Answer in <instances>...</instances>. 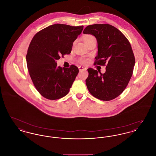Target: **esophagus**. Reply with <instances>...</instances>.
Segmentation results:
<instances>
[{"mask_svg": "<svg viewBox=\"0 0 156 156\" xmlns=\"http://www.w3.org/2000/svg\"><path fill=\"white\" fill-rule=\"evenodd\" d=\"M78 68H79V70L80 71H82V70H85V69H87V68H85V67H82V66H80V67H78Z\"/></svg>", "mask_w": 156, "mask_h": 156, "instance_id": "esophagus-1", "label": "esophagus"}]
</instances>
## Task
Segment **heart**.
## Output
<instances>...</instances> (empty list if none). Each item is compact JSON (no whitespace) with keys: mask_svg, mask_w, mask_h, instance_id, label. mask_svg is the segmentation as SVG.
<instances>
[{"mask_svg":"<svg viewBox=\"0 0 156 156\" xmlns=\"http://www.w3.org/2000/svg\"><path fill=\"white\" fill-rule=\"evenodd\" d=\"M95 38V37H94L93 36H92V35L87 34V35L84 36V37H83V41H84V43H85V42H87V41H89V40L92 39V38ZM88 61H89L88 59H85V58H81V59L80 60V62L81 64H85L88 63Z\"/></svg>","mask_w":156,"mask_h":156,"instance_id":"heart-1","label":"heart"}]
</instances>
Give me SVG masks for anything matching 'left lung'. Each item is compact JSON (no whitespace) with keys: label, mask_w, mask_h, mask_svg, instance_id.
<instances>
[{"label":"left lung","mask_w":156,"mask_h":156,"mask_svg":"<svg viewBox=\"0 0 156 156\" xmlns=\"http://www.w3.org/2000/svg\"><path fill=\"white\" fill-rule=\"evenodd\" d=\"M83 33L97 38L98 51L94 64H106L104 74L88 69L87 88L100 100H112L123 92L132 76L135 58L131 45L120 30L108 24L89 25Z\"/></svg>","instance_id":"8db88e82"}]
</instances>
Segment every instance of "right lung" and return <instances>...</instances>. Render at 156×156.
<instances>
[{"label":"right lung","instance_id":"right-lung-1","mask_svg":"<svg viewBox=\"0 0 156 156\" xmlns=\"http://www.w3.org/2000/svg\"><path fill=\"white\" fill-rule=\"evenodd\" d=\"M83 29V26L55 24L33 38L26 55L27 66L34 85L43 97L55 100L69 92L79 69L74 65L57 67L56 60L71 53L73 43Z\"/></svg>","mask_w":156,"mask_h":156}]
</instances>
